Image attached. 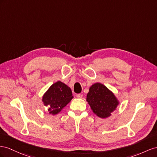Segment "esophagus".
I'll return each mask as SVG.
<instances>
[{"label":"esophagus","instance_id":"1","mask_svg":"<svg viewBox=\"0 0 157 157\" xmlns=\"http://www.w3.org/2000/svg\"><path fill=\"white\" fill-rule=\"evenodd\" d=\"M76 97H77L78 98H79V99H81V98H82V97H83V95L82 94H77L76 95Z\"/></svg>","mask_w":157,"mask_h":157}]
</instances>
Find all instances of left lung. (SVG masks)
I'll return each mask as SVG.
<instances>
[{
    "label": "left lung",
    "instance_id": "1",
    "mask_svg": "<svg viewBox=\"0 0 157 157\" xmlns=\"http://www.w3.org/2000/svg\"><path fill=\"white\" fill-rule=\"evenodd\" d=\"M86 101L94 113L103 119L110 117L119 103L113 92L103 84L98 82L90 87Z\"/></svg>",
    "mask_w": 157,
    "mask_h": 157
}]
</instances>
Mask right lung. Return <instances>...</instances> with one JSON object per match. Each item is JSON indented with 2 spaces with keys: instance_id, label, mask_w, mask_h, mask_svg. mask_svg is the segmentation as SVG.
I'll return each mask as SVG.
<instances>
[{
  "instance_id": "add662e5",
  "label": "right lung",
  "mask_w": 157,
  "mask_h": 157,
  "mask_svg": "<svg viewBox=\"0 0 157 157\" xmlns=\"http://www.w3.org/2000/svg\"><path fill=\"white\" fill-rule=\"evenodd\" d=\"M71 90L65 83L58 81L48 88L42 96L44 105L48 107L50 114L56 115L73 99Z\"/></svg>"
}]
</instances>
